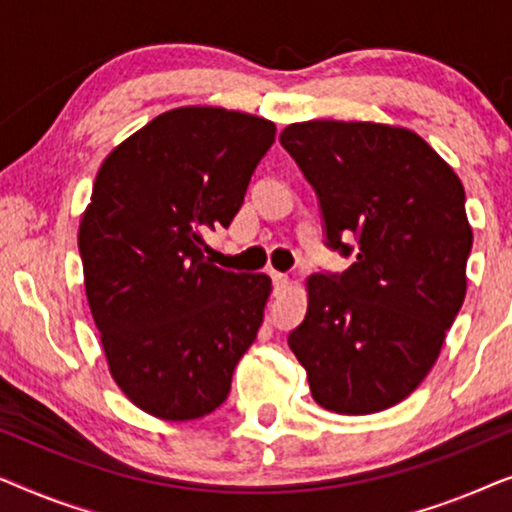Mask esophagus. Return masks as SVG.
<instances>
[{
    "instance_id": "34e87169",
    "label": "esophagus",
    "mask_w": 512,
    "mask_h": 512,
    "mask_svg": "<svg viewBox=\"0 0 512 512\" xmlns=\"http://www.w3.org/2000/svg\"><path fill=\"white\" fill-rule=\"evenodd\" d=\"M271 280H273V285H276V292L285 290L287 283H290V278H287L285 273H280V271H271Z\"/></svg>"
}]
</instances>
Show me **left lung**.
Masks as SVG:
<instances>
[{
	"label": "left lung",
	"instance_id": "8db88e82",
	"mask_svg": "<svg viewBox=\"0 0 512 512\" xmlns=\"http://www.w3.org/2000/svg\"><path fill=\"white\" fill-rule=\"evenodd\" d=\"M280 143L318 192L327 241L357 257L306 278V318L287 343L322 408L369 415L415 392L466 297L473 229L455 169L413 129L292 122Z\"/></svg>",
	"mask_w": 512,
	"mask_h": 512
}]
</instances>
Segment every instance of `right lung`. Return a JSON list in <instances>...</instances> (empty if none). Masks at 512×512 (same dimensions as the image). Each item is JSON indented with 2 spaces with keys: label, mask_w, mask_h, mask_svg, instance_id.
<instances>
[{
  "label": "right lung",
  "mask_w": 512,
  "mask_h": 512,
  "mask_svg": "<svg viewBox=\"0 0 512 512\" xmlns=\"http://www.w3.org/2000/svg\"><path fill=\"white\" fill-rule=\"evenodd\" d=\"M276 125L222 106L160 113L97 171L78 227L83 283L111 378L143 413L197 420L227 399L262 327L266 273L204 255L227 227Z\"/></svg>",
  "instance_id": "1"
}]
</instances>
